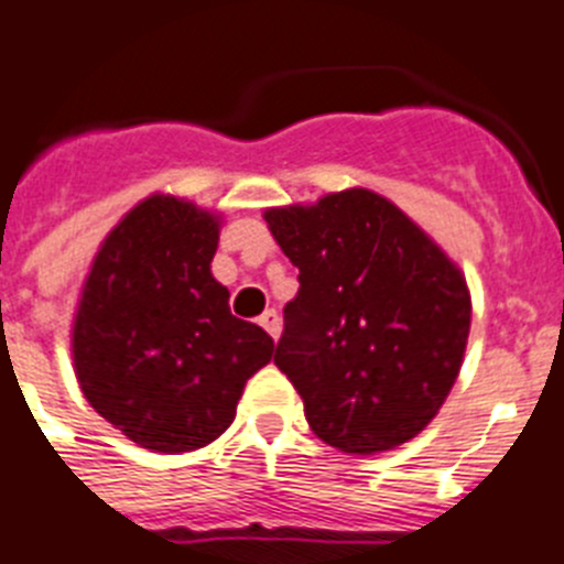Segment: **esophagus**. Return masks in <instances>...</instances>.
<instances>
[{
    "label": "esophagus",
    "mask_w": 564,
    "mask_h": 564,
    "mask_svg": "<svg viewBox=\"0 0 564 564\" xmlns=\"http://www.w3.org/2000/svg\"><path fill=\"white\" fill-rule=\"evenodd\" d=\"M258 324L263 326V329H267V333L272 335L274 340H278V335H281V318H278V312L267 310V312H263V315H260V318H258Z\"/></svg>",
    "instance_id": "obj_1"
}]
</instances>
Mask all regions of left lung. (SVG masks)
Masks as SVG:
<instances>
[{"mask_svg": "<svg viewBox=\"0 0 564 564\" xmlns=\"http://www.w3.org/2000/svg\"><path fill=\"white\" fill-rule=\"evenodd\" d=\"M263 220L301 272L274 364L304 399L312 433L352 456L415 438L465 361V272L370 188L272 206Z\"/></svg>", "mask_w": 564, "mask_h": 564, "instance_id": "1", "label": "left lung"}]
</instances>
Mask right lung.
<instances>
[{
  "label": "right lung",
  "mask_w": 564,
  "mask_h": 564,
  "mask_svg": "<svg viewBox=\"0 0 564 564\" xmlns=\"http://www.w3.org/2000/svg\"><path fill=\"white\" fill-rule=\"evenodd\" d=\"M224 215L149 194L99 243L70 324L79 390L113 430L151 453L200 451L235 421L274 340L235 318L215 281Z\"/></svg>",
  "instance_id": "add662e5"
}]
</instances>
